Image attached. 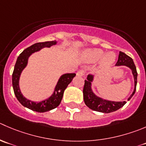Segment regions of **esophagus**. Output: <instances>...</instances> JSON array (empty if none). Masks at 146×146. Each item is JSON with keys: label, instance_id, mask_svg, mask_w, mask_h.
<instances>
[{"label": "esophagus", "instance_id": "esophagus-1", "mask_svg": "<svg viewBox=\"0 0 146 146\" xmlns=\"http://www.w3.org/2000/svg\"><path fill=\"white\" fill-rule=\"evenodd\" d=\"M85 74V70H80L79 71H78L77 76H83Z\"/></svg>", "mask_w": 146, "mask_h": 146}]
</instances>
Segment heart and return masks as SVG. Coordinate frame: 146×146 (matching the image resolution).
Returning <instances> with one entry per match:
<instances>
[{"mask_svg": "<svg viewBox=\"0 0 146 146\" xmlns=\"http://www.w3.org/2000/svg\"><path fill=\"white\" fill-rule=\"evenodd\" d=\"M103 55H104V52L101 49H93V50H88L85 52L83 54V58L86 62L94 63L101 59ZM115 55L113 53H107L102 59L101 66L103 67L111 66L115 61Z\"/></svg>", "mask_w": 146, "mask_h": 146, "instance_id": "obj_1", "label": "heart"}]
</instances>
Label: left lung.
Segmentation results:
<instances>
[{
    "instance_id": "left-lung-1",
    "label": "left lung",
    "mask_w": 146,
    "mask_h": 146,
    "mask_svg": "<svg viewBox=\"0 0 146 146\" xmlns=\"http://www.w3.org/2000/svg\"><path fill=\"white\" fill-rule=\"evenodd\" d=\"M115 66H125L129 68H131V70H132V73L133 75L134 78L135 86H134L133 92L131 95V96L128 98V100H129L133 97V96L135 93V90H136L137 76H138L136 67H135V64H134L133 59L128 56H127L125 53H123L121 51H120L119 56H118V60ZM93 80V75H88L87 77V80H85V84L83 91L84 102L89 108H90L93 111H98V112L109 113L117 111L119 108H122L126 103L125 101H111V100H104V99L98 97L97 96L94 94V93H93L91 89V83Z\"/></svg>"
}]
</instances>
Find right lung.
<instances>
[{
	"instance_id": "1",
	"label": "right lung",
	"mask_w": 146,
	"mask_h": 146,
	"mask_svg": "<svg viewBox=\"0 0 146 146\" xmlns=\"http://www.w3.org/2000/svg\"><path fill=\"white\" fill-rule=\"evenodd\" d=\"M57 42L46 41L37 43L27 48L20 54L17 58L13 73L12 75V84L13 88L14 93L18 101L23 106L31 109L33 111L39 113H44L53 110L60 105L63 98V93L69 83L72 81L73 78L76 76V73H66L60 76L58 81L57 85L55 88L53 95L48 98L40 102H33L25 98L21 93L19 88V78L21 72L28 64V60L29 56L35 52L39 51L43 48H50V46L56 45Z\"/></svg>"
}]
</instances>
